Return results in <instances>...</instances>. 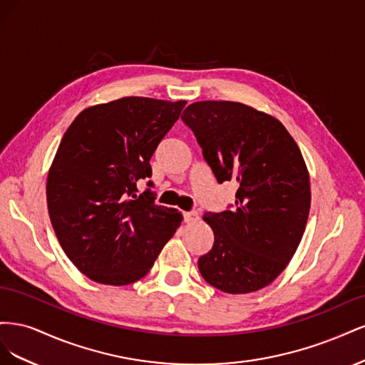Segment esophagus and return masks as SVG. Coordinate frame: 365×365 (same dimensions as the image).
<instances>
[{
  "mask_svg": "<svg viewBox=\"0 0 365 365\" xmlns=\"http://www.w3.org/2000/svg\"><path fill=\"white\" fill-rule=\"evenodd\" d=\"M200 220V213L197 212H187L184 213V222L185 224H195Z\"/></svg>",
  "mask_w": 365,
  "mask_h": 365,
  "instance_id": "esophagus-1",
  "label": "esophagus"
}]
</instances>
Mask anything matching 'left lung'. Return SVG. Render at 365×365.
<instances>
[{"mask_svg":"<svg viewBox=\"0 0 365 365\" xmlns=\"http://www.w3.org/2000/svg\"><path fill=\"white\" fill-rule=\"evenodd\" d=\"M181 118L217 182L239 185L233 210L204 215L215 244L197 268L216 289L259 291L291 262L307 224L311 182L300 148L277 118L239 102H195Z\"/></svg>","mask_w":365,"mask_h":365,"instance_id":"left-lung-1","label":"left lung"}]
</instances>
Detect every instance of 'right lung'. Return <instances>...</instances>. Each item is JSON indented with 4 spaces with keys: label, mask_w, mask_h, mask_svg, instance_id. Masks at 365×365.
I'll list each match as a JSON object with an SVG mask.
<instances>
[{
    "label": "right lung",
    "mask_w": 365,
    "mask_h": 365,
    "mask_svg": "<svg viewBox=\"0 0 365 365\" xmlns=\"http://www.w3.org/2000/svg\"><path fill=\"white\" fill-rule=\"evenodd\" d=\"M185 103L123 97L83 109L63 134L47 176L48 215L67 257L93 282L145 277L181 225L178 210L135 192Z\"/></svg>",
    "instance_id": "1"
}]
</instances>
